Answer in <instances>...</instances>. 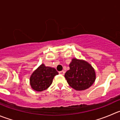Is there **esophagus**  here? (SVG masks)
I'll return each instance as SVG.
<instances>
[{
  "instance_id": "1",
  "label": "esophagus",
  "mask_w": 120,
  "mask_h": 120,
  "mask_svg": "<svg viewBox=\"0 0 120 120\" xmlns=\"http://www.w3.org/2000/svg\"><path fill=\"white\" fill-rule=\"evenodd\" d=\"M59 74H61V75H64V74H65V72L64 71H59Z\"/></svg>"
}]
</instances>
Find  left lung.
I'll return each instance as SVG.
<instances>
[{
    "label": "left lung",
    "mask_w": 120,
    "mask_h": 120,
    "mask_svg": "<svg viewBox=\"0 0 120 120\" xmlns=\"http://www.w3.org/2000/svg\"><path fill=\"white\" fill-rule=\"evenodd\" d=\"M69 68L65 74V78L69 86L75 90H86L95 81V71L88 62L74 58L69 64Z\"/></svg>",
    "instance_id": "8db88e82"
}]
</instances>
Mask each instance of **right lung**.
Masks as SVG:
<instances>
[{"label": "right lung", "mask_w": 120, "mask_h": 120, "mask_svg": "<svg viewBox=\"0 0 120 120\" xmlns=\"http://www.w3.org/2000/svg\"><path fill=\"white\" fill-rule=\"evenodd\" d=\"M58 72L55 68L45 67L44 64L40 65L30 78V84L32 88L36 91H42L46 90L51 84L55 75Z\"/></svg>", "instance_id": "right-lung-1"}]
</instances>
